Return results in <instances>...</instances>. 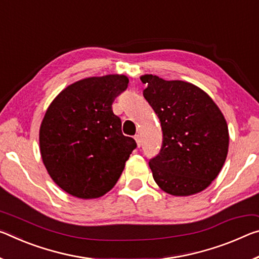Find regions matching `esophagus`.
<instances>
[{"label": "esophagus", "instance_id": "esophagus-1", "mask_svg": "<svg viewBox=\"0 0 259 259\" xmlns=\"http://www.w3.org/2000/svg\"><path fill=\"white\" fill-rule=\"evenodd\" d=\"M135 141H136L138 147L142 146V137L139 136V135H136V136H135Z\"/></svg>", "mask_w": 259, "mask_h": 259}]
</instances>
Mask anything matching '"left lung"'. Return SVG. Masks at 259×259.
I'll return each mask as SVG.
<instances>
[{
  "label": "left lung",
  "mask_w": 259,
  "mask_h": 259,
  "mask_svg": "<svg viewBox=\"0 0 259 259\" xmlns=\"http://www.w3.org/2000/svg\"><path fill=\"white\" fill-rule=\"evenodd\" d=\"M143 96L159 117L162 146L149 165L155 183L167 194L203 191L223 168L228 153V126L207 93L183 80L144 75Z\"/></svg>",
  "instance_id": "1"
}]
</instances>
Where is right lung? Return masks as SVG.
<instances>
[{"instance_id":"1","label":"right lung","mask_w":259,"mask_h":259,"mask_svg":"<svg viewBox=\"0 0 259 259\" xmlns=\"http://www.w3.org/2000/svg\"><path fill=\"white\" fill-rule=\"evenodd\" d=\"M128 83L124 75L85 78L65 88L46 110L39 131L41 158L53 181L71 196L107 194L136 149L112 109Z\"/></svg>"}]
</instances>
